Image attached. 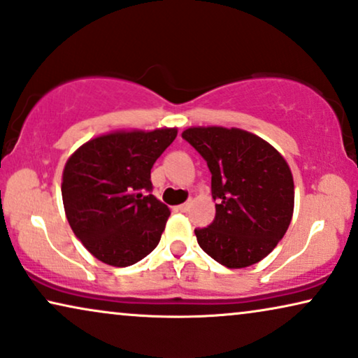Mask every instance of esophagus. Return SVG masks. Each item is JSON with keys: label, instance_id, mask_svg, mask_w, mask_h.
<instances>
[{"label": "esophagus", "instance_id": "34e87169", "mask_svg": "<svg viewBox=\"0 0 358 358\" xmlns=\"http://www.w3.org/2000/svg\"><path fill=\"white\" fill-rule=\"evenodd\" d=\"M189 208H190V202H185V203L178 205V210H180V212H187Z\"/></svg>", "mask_w": 358, "mask_h": 358}]
</instances>
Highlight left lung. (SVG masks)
<instances>
[{
	"instance_id": "left-lung-1",
	"label": "left lung",
	"mask_w": 358,
	"mask_h": 358,
	"mask_svg": "<svg viewBox=\"0 0 358 358\" xmlns=\"http://www.w3.org/2000/svg\"><path fill=\"white\" fill-rule=\"evenodd\" d=\"M212 173L213 223L195 229L199 246L228 268L257 264L287 233L295 185L285 158L261 136L241 129L189 127L182 131Z\"/></svg>"
}]
</instances>
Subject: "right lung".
Instances as JSON below:
<instances>
[{"mask_svg": "<svg viewBox=\"0 0 358 358\" xmlns=\"http://www.w3.org/2000/svg\"><path fill=\"white\" fill-rule=\"evenodd\" d=\"M176 136V127L109 131L68 158L62 176L66 220L101 262L127 267L158 246L171 210L148 194L151 168Z\"/></svg>", "mask_w": 358, "mask_h": 358, "instance_id": "add662e5", "label": "right lung"}]
</instances>
